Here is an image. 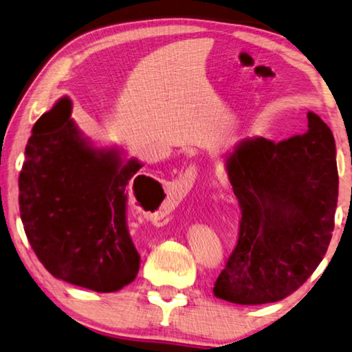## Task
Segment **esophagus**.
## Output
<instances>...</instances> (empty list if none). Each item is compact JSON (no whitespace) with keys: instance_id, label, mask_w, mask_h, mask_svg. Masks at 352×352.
I'll return each instance as SVG.
<instances>
[{"instance_id":"obj_1","label":"esophagus","mask_w":352,"mask_h":352,"mask_svg":"<svg viewBox=\"0 0 352 352\" xmlns=\"http://www.w3.org/2000/svg\"><path fill=\"white\" fill-rule=\"evenodd\" d=\"M196 175H198V168L195 165H190L188 168L182 173L179 177V186L181 188H192L193 182L196 179Z\"/></svg>"}]
</instances>
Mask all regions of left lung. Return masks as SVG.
Listing matches in <instances>:
<instances>
[{"instance_id": "1", "label": "left lung", "mask_w": 352, "mask_h": 352, "mask_svg": "<svg viewBox=\"0 0 352 352\" xmlns=\"http://www.w3.org/2000/svg\"><path fill=\"white\" fill-rule=\"evenodd\" d=\"M226 166L241 219L213 292L236 305L280 301L309 278L328 250L338 199L334 135L307 113L305 134L244 140Z\"/></svg>"}]
</instances>
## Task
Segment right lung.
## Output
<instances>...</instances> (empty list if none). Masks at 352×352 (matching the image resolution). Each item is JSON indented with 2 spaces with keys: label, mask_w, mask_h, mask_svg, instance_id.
I'll return each mask as SVG.
<instances>
[{
  "label": "right lung",
  "mask_w": 352,
  "mask_h": 352,
  "mask_svg": "<svg viewBox=\"0 0 352 352\" xmlns=\"http://www.w3.org/2000/svg\"><path fill=\"white\" fill-rule=\"evenodd\" d=\"M71 109L63 97L32 128L18 179L21 221L30 248L55 278L116 292L140 266L126 206L129 181L142 164H123L117 151L89 146L69 119Z\"/></svg>",
  "instance_id": "obj_1"
}]
</instances>
